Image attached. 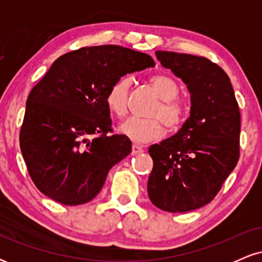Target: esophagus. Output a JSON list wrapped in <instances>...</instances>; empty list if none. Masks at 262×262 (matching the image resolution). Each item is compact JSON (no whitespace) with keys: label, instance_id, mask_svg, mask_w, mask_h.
Listing matches in <instances>:
<instances>
[{"label":"esophagus","instance_id":"esophagus-1","mask_svg":"<svg viewBox=\"0 0 262 262\" xmlns=\"http://www.w3.org/2000/svg\"><path fill=\"white\" fill-rule=\"evenodd\" d=\"M140 152H143V146L138 145V144H133V146H132V154L135 155L140 154Z\"/></svg>","mask_w":262,"mask_h":262}]
</instances>
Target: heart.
I'll return each instance as SVG.
<instances>
[{
	"label": "heart",
	"mask_w": 262,
	"mask_h": 262,
	"mask_svg": "<svg viewBox=\"0 0 262 262\" xmlns=\"http://www.w3.org/2000/svg\"><path fill=\"white\" fill-rule=\"evenodd\" d=\"M132 80L127 76L117 79L106 93V104L111 113L122 117L127 113L128 93ZM150 86L154 90L161 102L154 111V116L160 117L169 128H176L183 118L182 106L176 101L180 92L179 83L167 75H156L149 80ZM118 132L123 137L135 143L154 141L164 134V127L160 119H141L137 117L128 118L119 125Z\"/></svg>",
	"instance_id": "obj_1"
}]
</instances>
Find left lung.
<instances>
[{"instance_id": "1", "label": "left lung", "mask_w": 262, "mask_h": 262, "mask_svg": "<svg viewBox=\"0 0 262 262\" xmlns=\"http://www.w3.org/2000/svg\"><path fill=\"white\" fill-rule=\"evenodd\" d=\"M155 55L187 87L191 108L175 135L149 148L148 194L162 210L189 212L209 203L236 166L239 106L230 79L210 60L161 50Z\"/></svg>"}]
</instances>
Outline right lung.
<instances>
[{
  "label": "right lung",
  "mask_w": 262,
  "mask_h": 262,
  "mask_svg": "<svg viewBox=\"0 0 262 262\" xmlns=\"http://www.w3.org/2000/svg\"><path fill=\"white\" fill-rule=\"evenodd\" d=\"M155 61L118 45L81 48L53 62L26 103L19 145L39 191L65 206L90 202L108 171L132 152V141L111 135L106 93L119 77Z\"/></svg>",
  "instance_id": "obj_1"
}]
</instances>
